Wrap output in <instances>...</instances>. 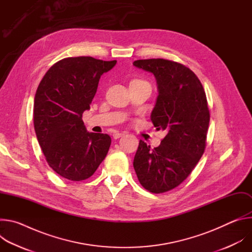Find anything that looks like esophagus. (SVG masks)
Returning <instances> with one entry per match:
<instances>
[{"label": "esophagus", "instance_id": "obj_1", "mask_svg": "<svg viewBox=\"0 0 252 252\" xmlns=\"http://www.w3.org/2000/svg\"><path fill=\"white\" fill-rule=\"evenodd\" d=\"M123 135H125V132H116V133H114V138H120V137H122Z\"/></svg>", "mask_w": 252, "mask_h": 252}]
</instances>
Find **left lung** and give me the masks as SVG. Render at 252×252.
I'll return each mask as SVG.
<instances>
[{
  "mask_svg": "<svg viewBox=\"0 0 252 252\" xmlns=\"http://www.w3.org/2000/svg\"><path fill=\"white\" fill-rule=\"evenodd\" d=\"M133 65L156 77L158 95L151 120L158 130L167 131L155 149L139 140L133 168L143 188L162 193L181 185L204 153L210 119L207 99L198 78L182 63L149 59L134 61Z\"/></svg>",
  "mask_w": 252,
  "mask_h": 252,
  "instance_id": "obj_1",
  "label": "left lung"
}]
</instances>
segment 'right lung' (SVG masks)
<instances>
[{"label":"right lung","mask_w":252,"mask_h":252,"mask_svg":"<svg viewBox=\"0 0 252 252\" xmlns=\"http://www.w3.org/2000/svg\"><path fill=\"white\" fill-rule=\"evenodd\" d=\"M117 61L65 58L42 79L33 100V126L49 165L73 182L91 177L111 147V136L89 132L83 113L96 93L100 76Z\"/></svg>","instance_id":"obj_1"}]
</instances>
